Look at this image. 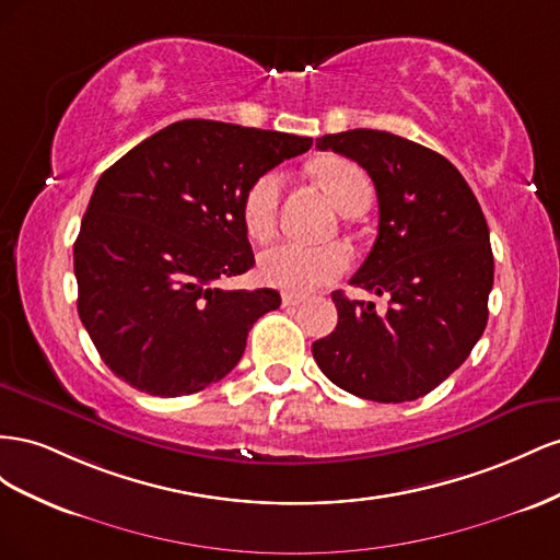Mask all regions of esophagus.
I'll return each instance as SVG.
<instances>
[{"mask_svg": "<svg viewBox=\"0 0 560 560\" xmlns=\"http://www.w3.org/2000/svg\"><path fill=\"white\" fill-rule=\"evenodd\" d=\"M281 302H283V307H298V305H302V302H305V295H298V293H283Z\"/></svg>", "mask_w": 560, "mask_h": 560, "instance_id": "34e87169", "label": "esophagus"}]
</instances>
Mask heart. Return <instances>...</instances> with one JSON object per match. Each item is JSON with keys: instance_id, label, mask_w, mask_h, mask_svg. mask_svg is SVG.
<instances>
[{"instance_id": "obj_1", "label": "heart", "mask_w": 560, "mask_h": 560, "mask_svg": "<svg viewBox=\"0 0 560 560\" xmlns=\"http://www.w3.org/2000/svg\"><path fill=\"white\" fill-rule=\"evenodd\" d=\"M318 185L326 189L338 211L349 215L361 203L371 201V180L363 168L342 156H326L314 166ZM283 175L267 171L255 178L242 201V220L248 236L265 242L277 230ZM351 265V253L342 244L305 246L281 242L260 253L258 269L265 283L289 293H310L342 277Z\"/></svg>"}]
</instances>
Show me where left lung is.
<instances>
[{
  "label": "left lung",
  "instance_id": "8db88e82",
  "mask_svg": "<svg viewBox=\"0 0 560 560\" xmlns=\"http://www.w3.org/2000/svg\"><path fill=\"white\" fill-rule=\"evenodd\" d=\"M365 168L377 191V238L351 285L373 302L332 293L338 326L312 345L324 375L380 404L415 401L457 371L488 324L490 232L462 173L418 142L354 129L316 140Z\"/></svg>",
  "mask_w": 560,
  "mask_h": 560
}]
</instances>
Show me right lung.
I'll use <instances>...</instances> for the list:
<instances>
[{
    "label": "right lung",
    "instance_id": "obj_1",
    "mask_svg": "<svg viewBox=\"0 0 560 560\" xmlns=\"http://www.w3.org/2000/svg\"><path fill=\"white\" fill-rule=\"evenodd\" d=\"M312 138L211 119L175 121L112 164L74 242L77 312L107 369L150 396L225 377L248 330L281 305L271 289L218 281L255 265L248 185Z\"/></svg>",
    "mask_w": 560,
    "mask_h": 560
}]
</instances>
